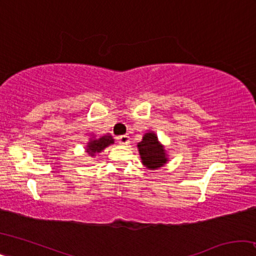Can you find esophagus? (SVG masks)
<instances>
[{"label":"esophagus","mask_w":256,"mask_h":256,"mask_svg":"<svg viewBox=\"0 0 256 256\" xmlns=\"http://www.w3.org/2000/svg\"><path fill=\"white\" fill-rule=\"evenodd\" d=\"M118 142L122 146H126L130 144V136H120L118 138Z\"/></svg>","instance_id":"1"}]
</instances>
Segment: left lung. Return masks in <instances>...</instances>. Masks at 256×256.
I'll list each match as a JSON object with an SVG mask.
<instances>
[{"label": "left lung", "instance_id": "8db88e82", "mask_svg": "<svg viewBox=\"0 0 256 256\" xmlns=\"http://www.w3.org/2000/svg\"><path fill=\"white\" fill-rule=\"evenodd\" d=\"M138 150L141 162L151 170L164 167L170 160L167 150L164 149V144H160L157 134L154 131H148L144 134L142 141L138 144Z\"/></svg>", "mask_w": 256, "mask_h": 256}]
</instances>
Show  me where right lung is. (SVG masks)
<instances>
[{"label":"right lung","mask_w":256,"mask_h":256,"mask_svg":"<svg viewBox=\"0 0 256 256\" xmlns=\"http://www.w3.org/2000/svg\"><path fill=\"white\" fill-rule=\"evenodd\" d=\"M114 138L110 136V133L104 134V136L97 138L94 134H92V136L89 138V142L84 146L86 152L89 157H94V156L100 154L105 148L114 144Z\"/></svg>","instance_id":"add662e5"}]
</instances>
